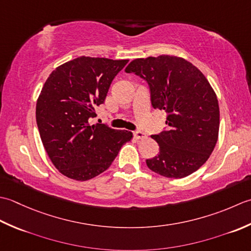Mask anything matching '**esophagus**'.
<instances>
[{
	"mask_svg": "<svg viewBox=\"0 0 251 251\" xmlns=\"http://www.w3.org/2000/svg\"><path fill=\"white\" fill-rule=\"evenodd\" d=\"M133 135H134V137H135V139H137V140H145L146 139V134H145L144 132H142V131L133 132Z\"/></svg>",
	"mask_w": 251,
	"mask_h": 251,
	"instance_id": "esophagus-1",
	"label": "esophagus"
}]
</instances>
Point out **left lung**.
Instances as JSON below:
<instances>
[{"label": "left lung", "instance_id": "8db88e82", "mask_svg": "<svg viewBox=\"0 0 251 251\" xmlns=\"http://www.w3.org/2000/svg\"><path fill=\"white\" fill-rule=\"evenodd\" d=\"M126 73L146 80L155 109L167 112V131L151 135L160 151L146 160L158 175L181 178L197 171L217 144L220 110L206 76L190 61L172 55L132 60Z\"/></svg>", "mask_w": 251, "mask_h": 251}]
</instances>
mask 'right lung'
<instances>
[{"mask_svg":"<svg viewBox=\"0 0 251 251\" xmlns=\"http://www.w3.org/2000/svg\"><path fill=\"white\" fill-rule=\"evenodd\" d=\"M127 59L81 56L56 68L45 81L35 108L41 140L55 168L88 181L107 170L132 132L90 125L115 76Z\"/></svg>","mask_w":251,"mask_h":251,"instance_id":"add662e5","label":"right lung"}]
</instances>
